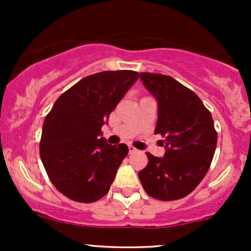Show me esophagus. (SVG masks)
Here are the masks:
<instances>
[{"mask_svg": "<svg viewBox=\"0 0 251 251\" xmlns=\"http://www.w3.org/2000/svg\"><path fill=\"white\" fill-rule=\"evenodd\" d=\"M128 151H129V153H134V152H137V149L133 148V146L129 145L128 146Z\"/></svg>", "mask_w": 251, "mask_h": 251, "instance_id": "obj_1", "label": "esophagus"}]
</instances>
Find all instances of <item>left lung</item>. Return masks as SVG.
<instances>
[{"mask_svg": "<svg viewBox=\"0 0 251 251\" xmlns=\"http://www.w3.org/2000/svg\"><path fill=\"white\" fill-rule=\"evenodd\" d=\"M140 80L157 100L154 133L165 137L164 157L148 154L138 174L146 194L159 201L188 196L205 177L214 158L217 133L211 113L191 89L172 76L140 73Z\"/></svg>", "mask_w": 251, "mask_h": 251, "instance_id": "1", "label": "left lung"}]
</instances>
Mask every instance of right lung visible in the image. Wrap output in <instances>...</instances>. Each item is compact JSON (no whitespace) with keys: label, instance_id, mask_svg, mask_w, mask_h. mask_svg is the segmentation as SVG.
Returning a JSON list of instances; mask_svg holds the SVG:
<instances>
[{"label":"right lung","instance_id":"obj_1","mask_svg":"<svg viewBox=\"0 0 251 251\" xmlns=\"http://www.w3.org/2000/svg\"><path fill=\"white\" fill-rule=\"evenodd\" d=\"M138 77L134 71L83 77L57 98L46 117L40 155L53 185L70 200L92 203L108 192L128 148L108 144L101 127Z\"/></svg>","mask_w":251,"mask_h":251}]
</instances>
